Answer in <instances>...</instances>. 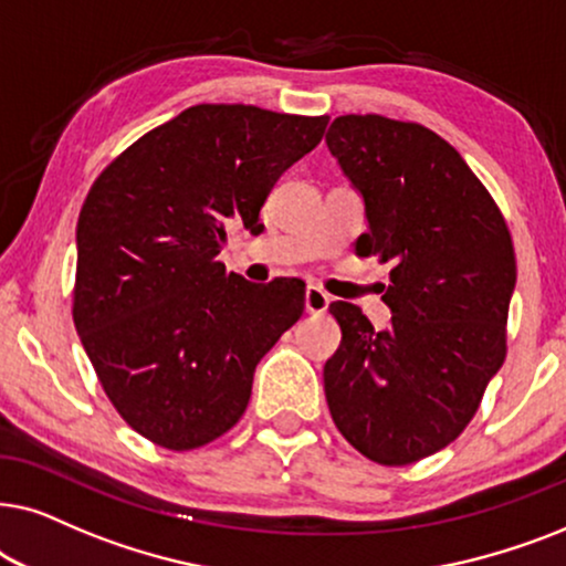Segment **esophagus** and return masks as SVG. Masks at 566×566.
Instances as JSON below:
<instances>
[{
  "mask_svg": "<svg viewBox=\"0 0 566 566\" xmlns=\"http://www.w3.org/2000/svg\"><path fill=\"white\" fill-rule=\"evenodd\" d=\"M328 295L321 287H307L305 290V311L311 315H323L328 311Z\"/></svg>",
  "mask_w": 566,
  "mask_h": 566,
  "instance_id": "esophagus-1",
  "label": "esophagus"
}]
</instances>
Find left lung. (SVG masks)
I'll use <instances>...</instances> for the list:
<instances>
[{
    "label": "left lung",
    "instance_id": "obj_1",
    "mask_svg": "<svg viewBox=\"0 0 566 566\" xmlns=\"http://www.w3.org/2000/svg\"><path fill=\"white\" fill-rule=\"evenodd\" d=\"M326 145L365 199L354 253L394 266L388 328L352 303L328 307L342 326L323 367L328 411L361 455L409 465L469 427L507 357L515 248L486 186L427 126L349 113Z\"/></svg>",
    "mask_w": 566,
    "mask_h": 566
}]
</instances>
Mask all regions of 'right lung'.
I'll list each match as a JSON object with an SVG mask.
<instances>
[{"label":"right lung","mask_w":566,"mask_h":566,"mask_svg":"<svg viewBox=\"0 0 566 566\" xmlns=\"http://www.w3.org/2000/svg\"><path fill=\"white\" fill-rule=\"evenodd\" d=\"M328 116L191 105L126 147L77 220L72 318L101 386L134 432L193 450L243 417L263 354L305 311V282L251 284L217 259L230 228L261 232L284 170Z\"/></svg>","instance_id":"add662e5"}]
</instances>
